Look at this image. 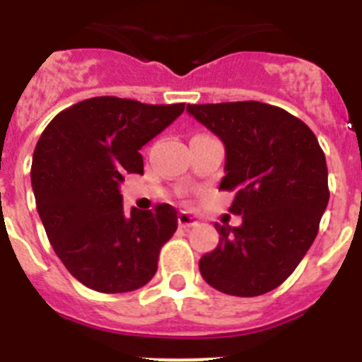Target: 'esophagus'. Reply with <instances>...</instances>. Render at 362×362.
I'll return each mask as SVG.
<instances>
[{"instance_id": "1", "label": "esophagus", "mask_w": 362, "mask_h": 362, "mask_svg": "<svg viewBox=\"0 0 362 362\" xmlns=\"http://www.w3.org/2000/svg\"><path fill=\"white\" fill-rule=\"evenodd\" d=\"M177 223H179V226H183V228H192V226L197 225V221L194 219V217H192L190 214H187V212L179 214V216H177Z\"/></svg>"}]
</instances>
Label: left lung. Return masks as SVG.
<instances>
[{"label":"left lung","instance_id":"8db88e82","mask_svg":"<svg viewBox=\"0 0 362 362\" xmlns=\"http://www.w3.org/2000/svg\"><path fill=\"white\" fill-rule=\"evenodd\" d=\"M225 145L221 190L235 192L241 226L216 225L219 245L199 259L201 276L228 296L255 297L292 276L319 232L330 199L317 137L300 119L259 101L188 105Z\"/></svg>","mask_w":362,"mask_h":362}]
</instances>
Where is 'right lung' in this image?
Here are the masks:
<instances>
[{"label":"right lung","mask_w":362,"mask_h":362,"mask_svg":"<svg viewBox=\"0 0 362 362\" xmlns=\"http://www.w3.org/2000/svg\"><path fill=\"white\" fill-rule=\"evenodd\" d=\"M183 110L101 95L59 112L41 134L30 168L37 214L57 257L88 288L132 292L158 270L177 212L163 203L124 214L119 183L143 174L141 146Z\"/></svg>","instance_id":"right-lung-1"}]
</instances>
